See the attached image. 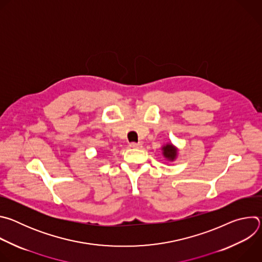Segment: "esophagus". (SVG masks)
<instances>
[{
	"label": "esophagus",
	"mask_w": 262,
	"mask_h": 262,
	"mask_svg": "<svg viewBox=\"0 0 262 262\" xmlns=\"http://www.w3.org/2000/svg\"><path fill=\"white\" fill-rule=\"evenodd\" d=\"M129 147H132V148H141L142 144H140V143H130Z\"/></svg>",
	"instance_id": "obj_1"
}]
</instances>
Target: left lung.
<instances>
[{"instance_id": "8db88e82", "label": "left lung", "mask_w": 262, "mask_h": 262, "mask_svg": "<svg viewBox=\"0 0 262 262\" xmlns=\"http://www.w3.org/2000/svg\"><path fill=\"white\" fill-rule=\"evenodd\" d=\"M162 150H163L164 158L169 162H173L176 160L178 155V149L172 143H167L166 145H164L162 147Z\"/></svg>"}]
</instances>
